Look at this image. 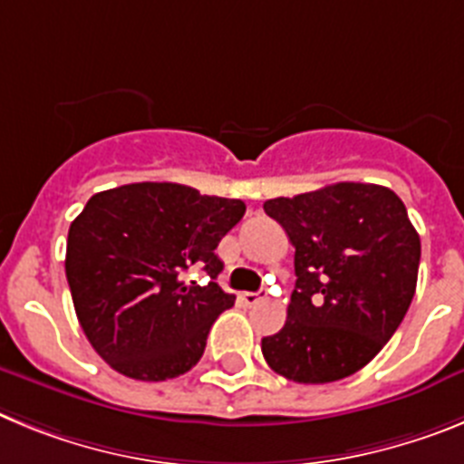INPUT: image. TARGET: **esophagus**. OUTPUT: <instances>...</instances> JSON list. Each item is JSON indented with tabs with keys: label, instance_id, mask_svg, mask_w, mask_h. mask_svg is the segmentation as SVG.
<instances>
[{
	"label": "esophagus",
	"instance_id": "obj_1",
	"mask_svg": "<svg viewBox=\"0 0 464 464\" xmlns=\"http://www.w3.org/2000/svg\"><path fill=\"white\" fill-rule=\"evenodd\" d=\"M261 299H264V292H243L240 294V301H243L245 305H256Z\"/></svg>",
	"mask_w": 464,
	"mask_h": 464
}]
</instances>
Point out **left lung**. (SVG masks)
Returning <instances> with one entry per match:
<instances>
[{"label":"left lung","instance_id":"left-lung-1","mask_svg":"<svg viewBox=\"0 0 464 464\" xmlns=\"http://www.w3.org/2000/svg\"><path fill=\"white\" fill-rule=\"evenodd\" d=\"M294 245L287 322L261 338L273 372L294 382L353 376L381 353L416 294L420 237L388 187L338 182L264 203Z\"/></svg>","mask_w":464,"mask_h":464}]
</instances>
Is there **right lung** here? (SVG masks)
<instances>
[{
    "instance_id": "right-lung-1",
    "label": "right lung",
    "mask_w": 464,
    "mask_h": 464,
    "mask_svg": "<svg viewBox=\"0 0 464 464\" xmlns=\"http://www.w3.org/2000/svg\"><path fill=\"white\" fill-rule=\"evenodd\" d=\"M245 203L172 182L95 193L72 221L64 273L83 334L114 372L168 381L203 357L209 327L236 296L217 285V245ZM200 267L205 285L187 281Z\"/></svg>"
}]
</instances>
